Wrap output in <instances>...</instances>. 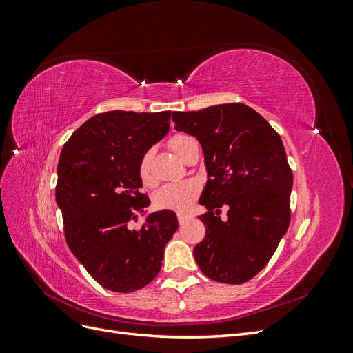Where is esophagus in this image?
Here are the masks:
<instances>
[{
  "mask_svg": "<svg viewBox=\"0 0 353 353\" xmlns=\"http://www.w3.org/2000/svg\"><path fill=\"white\" fill-rule=\"evenodd\" d=\"M178 222L179 223H184V222H187L188 219H190V215H187V213H178Z\"/></svg>",
  "mask_w": 353,
  "mask_h": 353,
  "instance_id": "1",
  "label": "esophagus"
}]
</instances>
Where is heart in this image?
I'll return each mask as SVG.
<instances>
[{
	"instance_id": "1",
	"label": "heart",
	"mask_w": 353,
	"mask_h": 353,
	"mask_svg": "<svg viewBox=\"0 0 353 353\" xmlns=\"http://www.w3.org/2000/svg\"><path fill=\"white\" fill-rule=\"evenodd\" d=\"M194 143V138L185 134H176L169 140V147L178 157L185 159L190 145ZM150 152H147L141 156L140 163H138V175H140L141 183L145 187H153L156 184V178L152 172L150 165ZM200 194V184L194 179L181 181V183H170L159 188L153 201L159 209H170V210H187L193 201Z\"/></svg>"
}]
</instances>
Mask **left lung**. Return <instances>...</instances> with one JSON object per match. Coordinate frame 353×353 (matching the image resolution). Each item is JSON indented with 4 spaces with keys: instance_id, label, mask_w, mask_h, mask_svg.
I'll list each match as a JSON object with an SVG mask.
<instances>
[{
    "instance_id": "left-lung-1",
    "label": "left lung",
    "mask_w": 353,
    "mask_h": 353,
    "mask_svg": "<svg viewBox=\"0 0 353 353\" xmlns=\"http://www.w3.org/2000/svg\"><path fill=\"white\" fill-rule=\"evenodd\" d=\"M175 130L196 137L205 153L208 183L199 203L206 236L194 248L210 280L241 284L265 268L290 223L293 172L280 135L241 103L199 112H174ZM228 209V219L219 216Z\"/></svg>"
}]
</instances>
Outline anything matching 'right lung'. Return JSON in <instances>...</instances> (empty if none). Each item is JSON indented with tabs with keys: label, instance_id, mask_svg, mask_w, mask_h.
Returning a JSON list of instances; mask_svg holds the SVG:
<instances>
[{
	"label": "right lung",
	"instance_id": "1",
	"mask_svg": "<svg viewBox=\"0 0 353 353\" xmlns=\"http://www.w3.org/2000/svg\"><path fill=\"white\" fill-rule=\"evenodd\" d=\"M170 112L99 113L72 134L57 166L56 201L69 249L100 285L140 290L162 268L166 243L178 228L172 210L153 212L140 230L128 222L144 212L138 163L169 131Z\"/></svg>",
	"mask_w": 353,
	"mask_h": 353
}]
</instances>
